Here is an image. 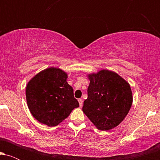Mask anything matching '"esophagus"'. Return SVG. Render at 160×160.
Segmentation results:
<instances>
[{
    "label": "esophagus",
    "mask_w": 160,
    "mask_h": 160,
    "mask_svg": "<svg viewBox=\"0 0 160 160\" xmlns=\"http://www.w3.org/2000/svg\"><path fill=\"white\" fill-rule=\"evenodd\" d=\"M78 102H79V104H80V106H82V102H83L82 99H81V98L78 99Z\"/></svg>",
    "instance_id": "esophagus-1"
}]
</instances>
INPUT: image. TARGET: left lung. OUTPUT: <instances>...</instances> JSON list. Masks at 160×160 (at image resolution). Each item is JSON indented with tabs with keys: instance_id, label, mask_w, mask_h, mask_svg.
Segmentation results:
<instances>
[{
	"instance_id": "1",
	"label": "left lung",
	"mask_w": 160,
	"mask_h": 160,
	"mask_svg": "<svg viewBox=\"0 0 160 160\" xmlns=\"http://www.w3.org/2000/svg\"><path fill=\"white\" fill-rule=\"evenodd\" d=\"M88 98L82 111L97 128L111 129L124 120L132 104L131 87L113 71L102 70L89 75Z\"/></svg>"
}]
</instances>
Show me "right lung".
<instances>
[{
	"label": "right lung",
	"instance_id": "right-lung-1",
	"mask_svg": "<svg viewBox=\"0 0 160 160\" xmlns=\"http://www.w3.org/2000/svg\"><path fill=\"white\" fill-rule=\"evenodd\" d=\"M67 78V74L61 69L49 68L28 82L25 93L28 107L38 122L57 126L79 107Z\"/></svg>",
	"mask_w": 160,
	"mask_h": 160
}]
</instances>
